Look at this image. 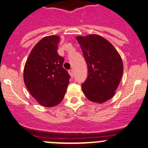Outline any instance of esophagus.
<instances>
[{"label":"esophagus","instance_id":"obj_1","mask_svg":"<svg viewBox=\"0 0 148 148\" xmlns=\"http://www.w3.org/2000/svg\"><path fill=\"white\" fill-rule=\"evenodd\" d=\"M68 73L70 74V75L71 76V77H73V69H71V70H69V71H68Z\"/></svg>","mask_w":148,"mask_h":148}]
</instances>
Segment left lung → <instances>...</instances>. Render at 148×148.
Returning <instances> with one entry per match:
<instances>
[{
	"label": "left lung",
	"mask_w": 148,
	"mask_h": 148,
	"mask_svg": "<svg viewBox=\"0 0 148 148\" xmlns=\"http://www.w3.org/2000/svg\"><path fill=\"white\" fill-rule=\"evenodd\" d=\"M87 64L88 75L82 84V90L90 101L104 103L113 97L123 72L121 57L105 38L98 34L78 36Z\"/></svg>",
	"instance_id": "8db88e82"
}]
</instances>
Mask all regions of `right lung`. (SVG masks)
Wrapping results in <instances>:
<instances>
[{
    "instance_id": "add662e5",
    "label": "right lung",
    "mask_w": 148,
    "mask_h": 148,
    "mask_svg": "<svg viewBox=\"0 0 148 148\" xmlns=\"http://www.w3.org/2000/svg\"><path fill=\"white\" fill-rule=\"evenodd\" d=\"M60 36L42 38L30 52L24 68V82L39 104L51 107L61 102L66 94L70 75L63 68V57L57 49Z\"/></svg>"
}]
</instances>
